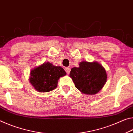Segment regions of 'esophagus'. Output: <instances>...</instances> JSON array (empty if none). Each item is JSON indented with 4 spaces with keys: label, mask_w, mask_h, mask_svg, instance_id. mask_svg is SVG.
Masks as SVG:
<instances>
[{
    "label": "esophagus",
    "mask_w": 133,
    "mask_h": 133,
    "mask_svg": "<svg viewBox=\"0 0 133 133\" xmlns=\"http://www.w3.org/2000/svg\"><path fill=\"white\" fill-rule=\"evenodd\" d=\"M65 71L68 74H69V72H70V71H71L70 68H69V67H66V68H65Z\"/></svg>",
    "instance_id": "obj_1"
}]
</instances>
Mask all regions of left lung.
Instances as JSON below:
<instances>
[{"mask_svg":"<svg viewBox=\"0 0 133 133\" xmlns=\"http://www.w3.org/2000/svg\"><path fill=\"white\" fill-rule=\"evenodd\" d=\"M75 87L87 95L96 94L107 81V73L104 67L97 62L82 61L79 67L71 69L69 74Z\"/></svg>","mask_w":133,"mask_h":133,"instance_id":"8db88e82","label":"left lung"}]
</instances>
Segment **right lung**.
<instances>
[{"label": "right lung", "instance_id": "add662e5", "mask_svg": "<svg viewBox=\"0 0 133 133\" xmlns=\"http://www.w3.org/2000/svg\"><path fill=\"white\" fill-rule=\"evenodd\" d=\"M30 74L29 82L35 89L39 92H46L55 89L58 79L66 73L61 66L47 62L32 69Z\"/></svg>", "mask_w": 133, "mask_h": 133}]
</instances>
